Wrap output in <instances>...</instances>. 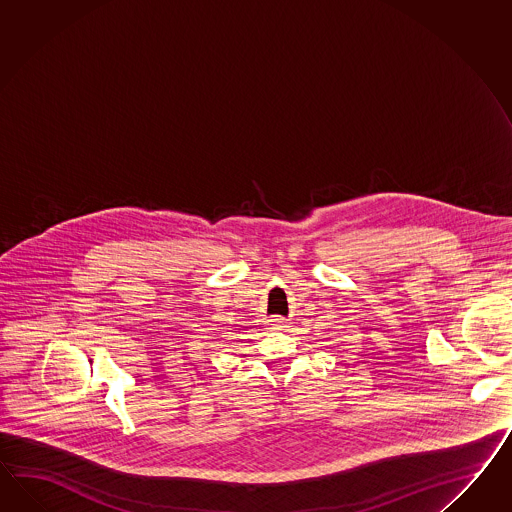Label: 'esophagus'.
<instances>
[{
	"label": "esophagus",
	"instance_id": "1",
	"mask_svg": "<svg viewBox=\"0 0 512 512\" xmlns=\"http://www.w3.org/2000/svg\"><path fill=\"white\" fill-rule=\"evenodd\" d=\"M274 322H275V324H277V325H283V324H285V320H283V318H275Z\"/></svg>",
	"mask_w": 512,
	"mask_h": 512
}]
</instances>
